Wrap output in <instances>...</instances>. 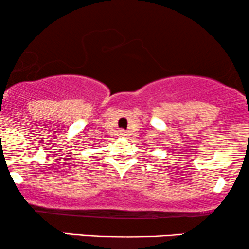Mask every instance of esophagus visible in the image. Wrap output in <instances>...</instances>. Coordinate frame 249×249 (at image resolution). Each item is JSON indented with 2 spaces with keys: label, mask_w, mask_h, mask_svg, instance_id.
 Masks as SVG:
<instances>
[{
  "label": "esophagus",
  "mask_w": 249,
  "mask_h": 249,
  "mask_svg": "<svg viewBox=\"0 0 249 249\" xmlns=\"http://www.w3.org/2000/svg\"><path fill=\"white\" fill-rule=\"evenodd\" d=\"M120 135H123V136H124V135H125V132H124V131H120Z\"/></svg>",
  "instance_id": "1"
}]
</instances>
